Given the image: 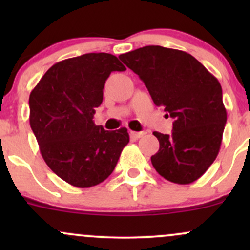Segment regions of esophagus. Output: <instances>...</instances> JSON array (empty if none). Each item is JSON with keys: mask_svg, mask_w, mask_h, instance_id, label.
Wrapping results in <instances>:
<instances>
[{"mask_svg": "<svg viewBox=\"0 0 250 250\" xmlns=\"http://www.w3.org/2000/svg\"><path fill=\"white\" fill-rule=\"evenodd\" d=\"M145 134V131H130V137L134 140H137L140 137H142Z\"/></svg>", "mask_w": 250, "mask_h": 250, "instance_id": "34e87169", "label": "esophagus"}]
</instances>
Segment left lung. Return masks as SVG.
<instances>
[{
    "mask_svg": "<svg viewBox=\"0 0 250 250\" xmlns=\"http://www.w3.org/2000/svg\"><path fill=\"white\" fill-rule=\"evenodd\" d=\"M119 59L139 75L155 104L175 120L170 135L153 133L160 142L151 156L154 168L170 182L196 181L215 161L222 142L227 111L220 82L190 54L161 45Z\"/></svg>",
    "mask_w": 250,
    "mask_h": 250,
    "instance_id": "obj_1",
    "label": "left lung"
}]
</instances>
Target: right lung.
<instances>
[{
  "label": "right lung",
  "instance_id": "obj_1",
  "mask_svg": "<svg viewBox=\"0 0 250 250\" xmlns=\"http://www.w3.org/2000/svg\"><path fill=\"white\" fill-rule=\"evenodd\" d=\"M123 70L111 54H84L55 63L30 93V127L43 160L74 187L103 182L128 145L127 128L108 131L93 121L109 75Z\"/></svg>",
  "mask_w": 250,
  "mask_h": 250
}]
</instances>
